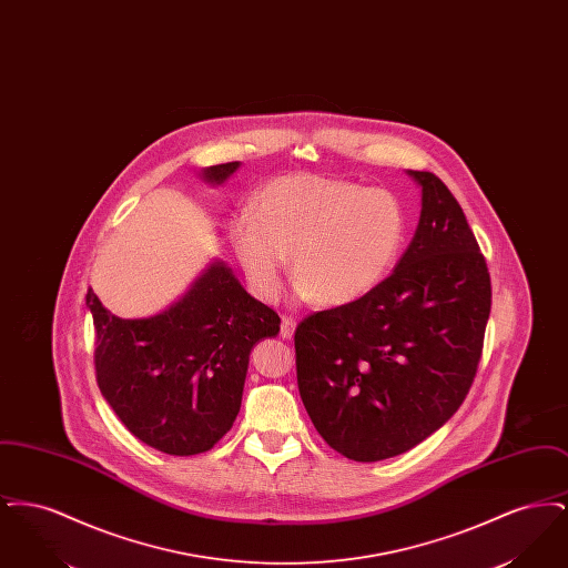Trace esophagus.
<instances>
[{"label": "esophagus", "instance_id": "1", "mask_svg": "<svg viewBox=\"0 0 568 568\" xmlns=\"http://www.w3.org/2000/svg\"><path fill=\"white\" fill-rule=\"evenodd\" d=\"M294 329H296V320L294 317H283L281 320V336L283 338H292Z\"/></svg>", "mask_w": 568, "mask_h": 568}]
</instances>
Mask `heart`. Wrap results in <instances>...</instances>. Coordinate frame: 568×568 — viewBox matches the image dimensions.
I'll return each mask as SVG.
<instances>
[{"label": "heart", "instance_id": "heart-1", "mask_svg": "<svg viewBox=\"0 0 568 568\" xmlns=\"http://www.w3.org/2000/svg\"><path fill=\"white\" fill-rule=\"evenodd\" d=\"M406 239L400 200L349 181L290 174L268 183L239 215L230 241L253 292L274 300L292 255L297 294L343 306L371 294L396 266Z\"/></svg>", "mask_w": 568, "mask_h": 568}]
</instances>
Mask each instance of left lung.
Listing matches in <instances>:
<instances>
[{
	"instance_id": "obj_1",
	"label": "left lung",
	"mask_w": 568,
	"mask_h": 568,
	"mask_svg": "<svg viewBox=\"0 0 568 568\" xmlns=\"http://www.w3.org/2000/svg\"><path fill=\"white\" fill-rule=\"evenodd\" d=\"M415 236L394 272L352 304L296 327L297 389L325 443L345 458L400 456L464 403L484 352L491 285L458 200L433 174Z\"/></svg>"
}]
</instances>
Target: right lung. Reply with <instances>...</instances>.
Returning <instances> with one entry per match:
<instances>
[{
  "label": "right lung",
  "instance_id": "1",
  "mask_svg": "<svg viewBox=\"0 0 568 568\" xmlns=\"http://www.w3.org/2000/svg\"><path fill=\"white\" fill-rule=\"evenodd\" d=\"M239 162L202 172L221 185ZM95 327V378L123 426L168 456L209 452L241 410L248 355L281 320L213 262L190 292L149 320L114 317L87 292Z\"/></svg>",
  "mask_w": 568,
  "mask_h": 568
}]
</instances>
